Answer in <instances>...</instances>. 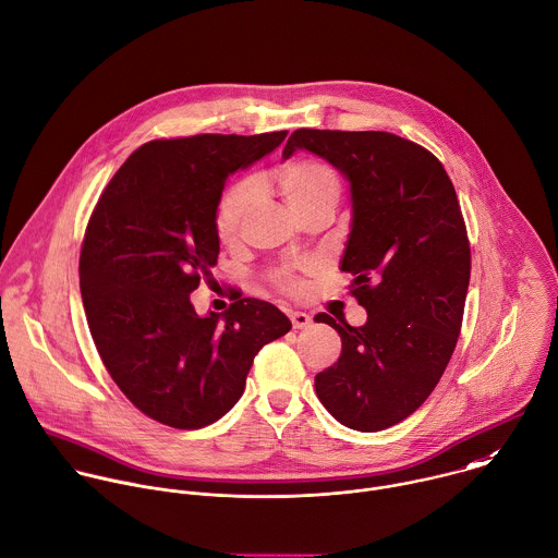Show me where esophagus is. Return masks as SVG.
I'll return each mask as SVG.
<instances>
[{
	"instance_id": "1",
	"label": "esophagus",
	"mask_w": 558,
	"mask_h": 558,
	"mask_svg": "<svg viewBox=\"0 0 558 558\" xmlns=\"http://www.w3.org/2000/svg\"><path fill=\"white\" fill-rule=\"evenodd\" d=\"M289 319H291V324H293L295 330H304V328H308V326L313 324L311 315H306V313H302V311H291V313H289Z\"/></svg>"
}]
</instances>
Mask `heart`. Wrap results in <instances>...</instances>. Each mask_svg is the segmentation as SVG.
I'll return each mask as SVG.
<instances>
[{
  "mask_svg": "<svg viewBox=\"0 0 558 558\" xmlns=\"http://www.w3.org/2000/svg\"><path fill=\"white\" fill-rule=\"evenodd\" d=\"M271 178L280 195L298 217L315 208H335L341 197L339 175L328 165L317 160H291L278 167ZM254 195L256 189L252 180H241L221 195L215 213V230L223 243H232L239 239ZM276 282L284 293L291 295L304 291V280L291 269L278 271Z\"/></svg>",
  "mask_w": 558,
  "mask_h": 558,
  "instance_id": "obj_1",
  "label": "heart"
}]
</instances>
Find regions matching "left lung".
Returning a JSON list of instances; mask_svg holds the SVG:
<instances>
[{
    "label": "left lung",
    "mask_w": 558,
    "mask_h": 558,
    "mask_svg": "<svg viewBox=\"0 0 558 558\" xmlns=\"http://www.w3.org/2000/svg\"><path fill=\"white\" fill-rule=\"evenodd\" d=\"M308 149L350 180L352 230L341 271L367 311L361 328L319 313L341 337L315 391L343 426L378 433L415 413L457 348L472 254L454 184L426 147L391 132L295 130L282 151Z\"/></svg>",
    "instance_id": "obj_1"
}]
</instances>
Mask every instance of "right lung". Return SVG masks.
<instances>
[{"label": "right lung", "mask_w": 558, "mask_h": 558, "mask_svg": "<svg viewBox=\"0 0 558 558\" xmlns=\"http://www.w3.org/2000/svg\"><path fill=\"white\" fill-rule=\"evenodd\" d=\"M287 136L195 134L141 145L112 175L80 250V293L110 378L147 417L204 428L243 396L263 345L291 330L274 304L236 298L199 317L191 293L217 265L215 213L230 173Z\"/></svg>", "instance_id": "1"}]
</instances>
